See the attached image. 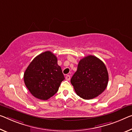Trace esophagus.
Here are the masks:
<instances>
[{
  "mask_svg": "<svg viewBox=\"0 0 132 132\" xmlns=\"http://www.w3.org/2000/svg\"><path fill=\"white\" fill-rule=\"evenodd\" d=\"M70 75H67V76H66V77H65V79H66V80H67V81H69L70 80Z\"/></svg>",
  "mask_w": 132,
  "mask_h": 132,
  "instance_id": "esophagus-1",
  "label": "esophagus"
}]
</instances>
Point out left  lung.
Listing matches in <instances>:
<instances>
[{
  "mask_svg": "<svg viewBox=\"0 0 132 132\" xmlns=\"http://www.w3.org/2000/svg\"><path fill=\"white\" fill-rule=\"evenodd\" d=\"M108 81V72L104 62L96 56L88 55L79 61L71 83L78 96L90 100L104 92Z\"/></svg>",
  "mask_w": 132,
  "mask_h": 132,
  "instance_id": "1",
  "label": "left lung"
}]
</instances>
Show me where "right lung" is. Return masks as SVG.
Instances as JSON below:
<instances>
[{
  "label": "right lung",
  "instance_id": "obj_1",
  "mask_svg": "<svg viewBox=\"0 0 132 132\" xmlns=\"http://www.w3.org/2000/svg\"><path fill=\"white\" fill-rule=\"evenodd\" d=\"M23 79L34 97L46 100L58 92L65 77L56 56L51 51H45L32 61L24 73Z\"/></svg>",
  "mask_w": 132,
  "mask_h": 132
}]
</instances>
